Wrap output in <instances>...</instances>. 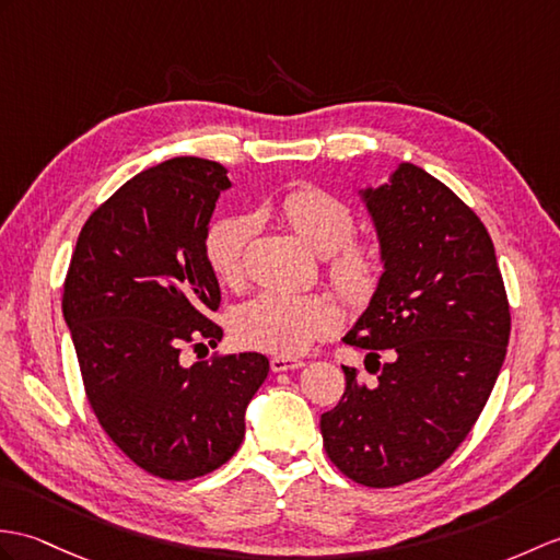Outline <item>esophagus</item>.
<instances>
[{
	"mask_svg": "<svg viewBox=\"0 0 560 560\" xmlns=\"http://www.w3.org/2000/svg\"><path fill=\"white\" fill-rule=\"evenodd\" d=\"M269 368H271V372H289V370L303 368V360L289 358V355H277V358L269 360Z\"/></svg>",
	"mask_w": 560,
	"mask_h": 560,
	"instance_id": "34e87169",
	"label": "esophagus"
}]
</instances>
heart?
<instances>
[{
    "instance_id": "1",
    "label": "heart",
    "mask_w": 560,
    "mask_h": 560,
    "mask_svg": "<svg viewBox=\"0 0 560 560\" xmlns=\"http://www.w3.org/2000/svg\"><path fill=\"white\" fill-rule=\"evenodd\" d=\"M279 217L317 255H327V277L350 305H365L384 275L382 248L370 238H353L355 217L331 192L295 186L277 205ZM265 212L257 210L255 219ZM255 221L245 214L221 217L205 236V255L214 277L226 285L245 279V255ZM233 334L243 346L293 355L339 327V310L329 295L262 291L233 315Z\"/></svg>"
}]
</instances>
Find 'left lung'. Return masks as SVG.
I'll list each match as a JSON object with an SVG mask.
<instances>
[{
    "instance_id": "8db88e82",
    "label": "left lung",
    "mask_w": 560,
    "mask_h": 560,
    "mask_svg": "<svg viewBox=\"0 0 560 560\" xmlns=\"http://www.w3.org/2000/svg\"><path fill=\"white\" fill-rule=\"evenodd\" d=\"M362 198L384 275L343 341L365 350L376 382L343 365L346 392L319 429L348 479L386 489L434 472L470 434L503 365L511 307L487 226L439 178L406 162Z\"/></svg>"
}]
</instances>
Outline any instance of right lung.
<instances>
[{
    "label": "right lung",
    "instance_id": "obj_1",
    "mask_svg": "<svg viewBox=\"0 0 560 560\" xmlns=\"http://www.w3.org/2000/svg\"><path fill=\"white\" fill-rule=\"evenodd\" d=\"M231 180L219 162L174 158L140 172L88 217L63 281L85 396L104 432L142 470L184 482L224 465L267 380L259 353L184 365L217 348L221 291L205 236Z\"/></svg>",
    "mask_w": 560,
    "mask_h": 560
}]
</instances>
